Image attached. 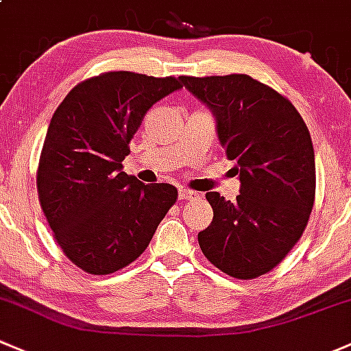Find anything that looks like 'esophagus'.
<instances>
[{
    "label": "esophagus",
    "instance_id": "esophagus-1",
    "mask_svg": "<svg viewBox=\"0 0 351 351\" xmlns=\"http://www.w3.org/2000/svg\"><path fill=\"white\" fill-rule=\"evenodd\" d=\"M196 197H199V193H196V191L186 189V187H180L179 189V199L189 201V199H196Z\"/></svg>",
    "mask_w": 351,
    "mask_h": 351
}]
</instances>
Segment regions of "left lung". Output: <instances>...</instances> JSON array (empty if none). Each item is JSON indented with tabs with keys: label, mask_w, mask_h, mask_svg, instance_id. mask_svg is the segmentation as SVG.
<instances>
[{
	"label": "left lung",
	"mask_w": 351,
	"mask_h": 351,
	"mask_svg": "<svg viewBox=\"0 0 351 351\" xmlns=\"http://www.w3.org/2000/svg\"><path fill=\"white\" fill-rule=\"evenodd\" d=\"M211 110L216 135L240 179L237 201L206 193L213 221L197 241L206 258L237 279L272 270L304 231L316 189L309 130L292 103L250 75H180Z\"/></svg>",
	"instance_id": "8db88e82"
}]
</instances>
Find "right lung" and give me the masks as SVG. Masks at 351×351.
Wrapping results in <instances>:
<instances>
[{
    "instance_id": "obj_1",
    "label": "right lung",
    "mask_w": 351,
    "mask_h": 351,
    "mask_svg": "<svg viewBox=\"0 0 351 351\" xmlns=\"http://www.w3.org/2000/svg\"><path fill=\"white\" fill-rule=\"evenodd\" d=\"M176 77L106 72L75 86L50 120L37 172L38 197L74 265L106 276L138 258L177 199L171 184L123 172L147 111L179 91Z\"/></svg>"
}]
</instances>
